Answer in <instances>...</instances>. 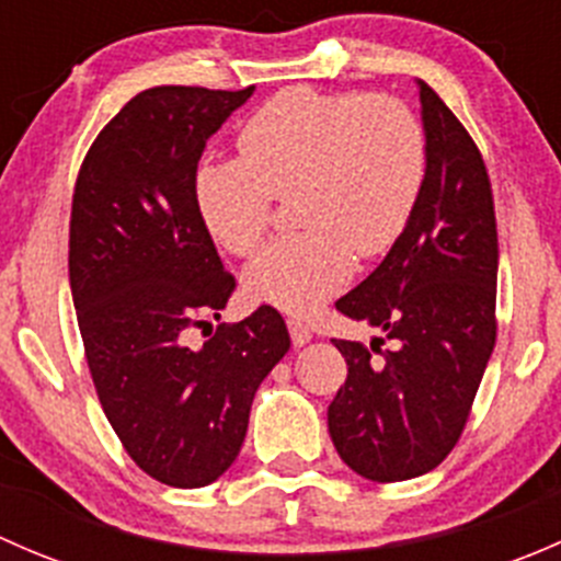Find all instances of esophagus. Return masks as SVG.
I'll return each instance as SVG.
<instances>
[{
	"label": "esophagus",
	"mask_w": 561,
	"mask_h": 561,
	"mask_svg": "<svg viewBox=\"0 0 561 561\" xmlns=\"http://www.w3.org/2000/svg\"><path fill=\"white\" fill-rule=\"evenodd\" d=\"M287 328H290V339L296 347H304L307 342H312V331L301 320H287Z\"/></svg>",
	"instance_id": "obj_1"
}]
</instances>
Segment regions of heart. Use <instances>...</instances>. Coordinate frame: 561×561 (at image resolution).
<instances>
[{
  "mask_svg": "<svg viewBox=\"0 0 561 561\" xmlns=\"http://www.w3.org/2000/svg\"><path fill=\"white\" fill-rule=\"evenodd\" d=\"M426 133L388 94H328L290 87L239 133V157L195 173L203 225L236 257L263 244L271 203L290 192L301 230L265 247L244 271L247 296L309 314L336 296L355 254L377 257L399 241L426 181Z\"/></svg>",
  "mask_w": 561,
  "mask_h": 561,
  "instance_id": "1",
  "label": "heart"
}]
</instances>
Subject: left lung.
<instances>
[{
	"instance_id": "8db88e82",
	"label": "left lung",
	"mask_w": 561,
	"mask_h": 561,
	"mask_svg": "<svg viewBox=\"0 0 561 561\" xmlns=\"http://www.w3.org/2000/svg\"><path fill=\"white\" fill-rule=\"evenodd\" d=\"M421 89L426 181L410 225L336 309L380 328L393 350L333 347L347 380L328 407L336 454L360 478L426 474L454 450L496 342V219L483 157L428 83ZM378 355L375 356L374 353Z\"/></svg>"
}]
</instances>
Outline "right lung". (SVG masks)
<instances>
[{"mask_svg":"<svg viewBox=\"0 0 561 561\" xmlns=\"http://www.w3.org/2000/svg\"><path fill=\"white\" fill-rule=\"evenodd\" d=\"M203 87L135 94L89 149L70 217V290L113 432L160 483H214L244 445L260 382L290 350L274 307L211 331L236 279L195 201L206 140L252 98ZM190 327H208L201 348Z\"/></svg>","mask_w":561,"mask_h":561,"instance_id":"1","label":"right lung"}]
</instances>
